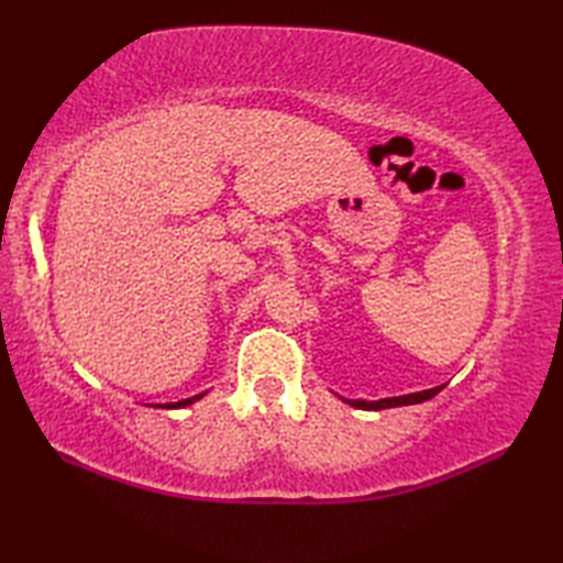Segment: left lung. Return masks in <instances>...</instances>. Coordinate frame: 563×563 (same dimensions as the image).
Wrapping results in <instances>:
<instances>
[{
	"label": "left lung",
	"instance_id": "left-lung-1",
	"mask_svg": "<svg viewBox=\"0 0 563 563\" xmlns=\"http://www.w3.org/2000/svg\"><path fill=\"white\" fill-rule=\"evenodd\" d=\"M442 387H445V385L433 387V389H423V391H413V394H404V397L379 399V401H363V399H343V401L355 406V409H363V411H382V409H391V406H409V404L428 401V399H433Z\"/></svg>",
	"mask_w": 563,
	"mask_h": 563
}]
</instances>
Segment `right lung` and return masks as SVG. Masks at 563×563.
<instances>
[{"instance_id": "add662e5", "label": "right lung", "mask_w": 563, "mask_h": 563, "mask_svg": "<svg viewBox=\"0 0 563 563\" xmlns=\"http://www.w3.org/2000/svg\"><path fill=\"white\" fill-rule=\"evenodd\" d=\"M206 397V394H196V397H190V399H184V401H174V404H159L162 409H184V406H188V404H196L198 399H202Z\"/></svg>"}]
</instances>
